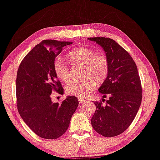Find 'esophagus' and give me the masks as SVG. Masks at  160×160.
<instances>
[{
    "instance_id": "esophagus-1",
    "label": "esophagus",
    "mask_w": 160,
    "mask_h": 160,
    "mask_svg": "<svg viewBox=\"0 0 160 160\" xmlns=\"http://www.w3.org/2000/svg\"><path fill=\"white\" fill-rule=\"evenodd\" d=\"M78 101H79L80 104H82L85 102V100L82 98H78Z\"/></svg>"
}]
</instances>
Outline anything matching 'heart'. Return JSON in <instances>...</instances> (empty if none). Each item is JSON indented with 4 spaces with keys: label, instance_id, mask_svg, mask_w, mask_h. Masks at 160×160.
Returning a JSON list of instances; mask_svg holds the SVG:
<instances>
[{
    "label": "heart",
    "instance_id": "b5f03b06",
    "mask_svg": "<svg viewBox=\"0 0 160 160\" xmlns=\"http://www.w3.org/2000/svg\"><path fill=\"white\" fill-rule=\"evenodd\" d=\"M66 58L73 67H84L83 81H75L66 88L67 93L78 98H85L95 90L96 82L102 84L109 74L110 65L108 57L104 54L97 53L88 47H79L70 51ZM53 70L59 80L65 83L72 80L70 68L65 62L57 59L54 62Z\"/></svg>",
    "mask_w": 160,
    "mask_h": 160
}]
</instances>
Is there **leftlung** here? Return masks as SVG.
I'll list each match as a JSON object with an SVG mask.
<instances>
[{
	"instance_id": "1",
	"label": "left lung",
	"mask_w": 160,
	"mask_h": 160,
	"mask_svg": "<svg viewBox=\"0 0 160 160\" xmlns=\"http://www.w3.org/2000/svg\"><path fill=\"white\" fill-rule=\"evenodd\" d=\"M103 47L110 65L109 74L98 91L109 100L94 102L92 128L106 137L122 133L131 125L142 103V88L137 67L132 56L113 39L88 38ZM106 100L102 99L104 102Z\"/></svg>"
}]
</instances>
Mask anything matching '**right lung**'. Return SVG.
<instances>
[{
    "label": "right lung",
    "instance_id": "right-lung-1",
    "mask_svg": "<svg viewBox=\"0 0 160 160\" xmlns=\"http://www.w3.org/2000/svg\"><path fill=\"white\" fill-rule=\"evenodd\" d=\"M72 42L43 40L25 56L16 76L18 111L23 121L43 139H55L64 134L78 106L75 96L61 103H52L51 94L63 93L53 70L55 57Z\"/></svg>",
    "mask_w": 160,
    "mask_h": 160
}]
</instances>
